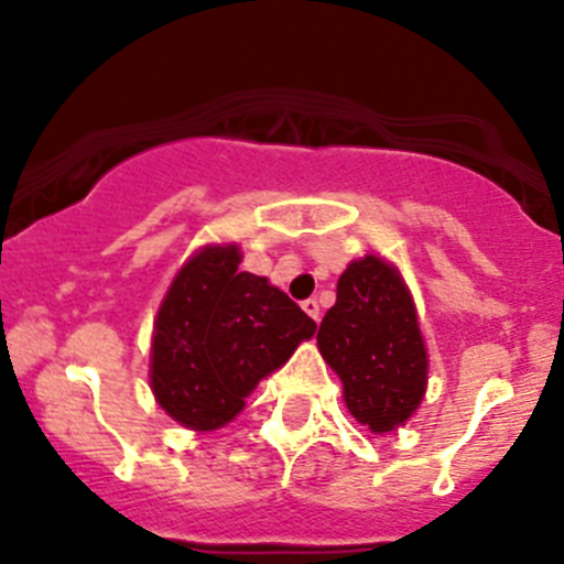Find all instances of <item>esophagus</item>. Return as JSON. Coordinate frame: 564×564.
Returning <instances> with one entry per match:
<instances>
[{
    "instance_id": "1",
    "label": "esophagus",
    "mask_w": 564,
    "mask_h": 564,
    "mask_svg": "<svg viewBox=\"0 0 564 564\" xmlns=\"http://www.w3.org/2000/svg\"><path fill=\"white\" fill-rule=\"evenodd\" d=\"M302 307H305V313L313 318V322H318V302H316V299H305V302H302Z\"/></svg>"
}]
</instances>
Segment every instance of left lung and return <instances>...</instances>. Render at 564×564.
I'll return each mask as SVG.
<instances>
[{
    "label": "left lung",
    "mask_w": 564,
    "mask_h": 564,
    "mask_svg": "<svg viewBox=\"0 0 564 564\" xmlns=\"http://www.w3.org/2000/svg\"><path fill=\"white\" fill-rule=\"evenodd\" d=\"M316 338L358 423L392 432L417 410L426 392V347L410 291L383 259L370 253L347 265Z\"/></svg>",
    "instance_id": "left-lung-1"
}]
</instances>
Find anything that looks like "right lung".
I'll use <instances>...</instances> for the list:
<instances>
[{
    "mask_svg": "<svg viewBox=\"0 0 564 564\" xmlns=\"http://www.w3.org/2000/svg\"><path fill=\"white\" fill-rule=\"evenodd\" d=\"M237 246L203 248L174 276L152 338V392L188 430H220L316 322L265 276L239 271Z\"/></svg>",
    "mask_w": 564,
    "mask_h": 564,
    "instance_id": "add662e5",
    "label": "right lung"
}]
</instances>
